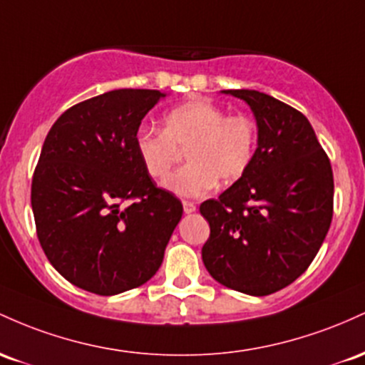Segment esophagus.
I'll use <instances>...</instances> for the list:
<instances>
[{"label":"esophagus","instance_id":"obj_1","mask_svg":"<svg viewBox=\"0 0 365 365\" xmlns=\"http://www.w3.org/2000/svg\"><path fill=\"white\" fill-rule=\"evenodd\" d=\"M182 207H184V212H186V214H193V212H196V203L195 202H187V200H184Z\"/></svg>","mask_w":365,"mask_h":365}]
</instances>
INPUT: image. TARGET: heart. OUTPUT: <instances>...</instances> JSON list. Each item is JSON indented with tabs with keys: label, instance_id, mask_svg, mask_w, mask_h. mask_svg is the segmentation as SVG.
Instances as JSON below:
<instances>
[{
	"label": "heart",
	"instance_id": "1",
	"mask_svg": "<svg viewBox=\"0 0 365 365\" xmlns=\"http://www.w3.org/2000/svg\"><path fill=\"white\" fill-rule=\"evenodd\" d=\"M257 125L247 115H229L207 100L175 106L163 115V130L139 128L134 148L151 178H163L186 150L182 169L163 181L170 193L184 198L207 195L217 182L231 186L252 167Z\"/></svg>",
	"mask_w": 365,
	"mask_h": 365
}]
</instances>
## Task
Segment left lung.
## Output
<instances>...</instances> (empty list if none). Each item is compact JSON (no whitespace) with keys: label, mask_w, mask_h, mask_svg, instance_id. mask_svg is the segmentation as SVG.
Wrapping results in <instances>:
<instances>
[{"label":"left lung","mask_w":365,"mask_h":365,"mask_svg":"<svg viewBox=\"0 0 365 365\" xmlns=\"http://www.w3.org/2000/svg\"><path fill=\"white\" fill-rule=\"evenodd\" d=\"M226 93L250 105L259 146L240 181L200 205L210 224L202 257L220 284L265 297L317 255L333 219V169L304 113L260 91Z\"/></svg>","instance_id":"left-lung-1"}]
</instances>
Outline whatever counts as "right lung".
Instances as JSON below:
<instances>
[{"instance_id": "add662e5", "label": "right lung", "mask_w": 365, "mask_h": 365, "mask_svg": "<svg viewBox=\"0 0 365 365\" xmlns=\"http://www.w3.org/2000/svg\"><path fill=\"white\" fill-rule=\"evenodd\" d=\"M165 94L115 89L71 106L44 139L32 175L36 232L77 288L110 297L155 276L182 203L155 184L134 148Z\"/></svg>"}]
</instances>
